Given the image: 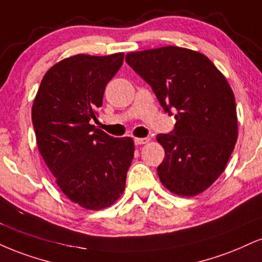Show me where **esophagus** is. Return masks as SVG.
<instances>
[{"label":"esophagus","mask_w":262,"mask_h":262,"mask_svg":"<svg viewBox=\"0 0 262 262\" xmlns=\"http://www.w3.org/2000/svg\"><path fill=\"white\" fill-rule=\"evenodd\" d=\"M149 141H150L149 138H135L134 139L135 145H144L149 143Z\"/></svg>","instance_id":"34e87169"}]
</instances>
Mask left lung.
<instances>
[{
	"mask_svg": "<svg viewBox=\"0 0 262 262\" xmlns=\"http://www.w3.org/2000/svg\"><path fill=\"white\" fill-rule=\"evenodd\" d=\"M125 61L152 88L166 112L174 108V130L159 134L165 159L160 181L179 196L206 190L225 171L238 138L234 94L203 53L178 46L129 52Z\"/></svg>",
	"mask_w": 262,
	"mask_h": 262,
	"instance_id": "1",
	"label": "left lung"
}]
</instances>
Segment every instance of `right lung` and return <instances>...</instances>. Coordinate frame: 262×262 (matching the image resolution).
<instances>
[{"label": "right lung", "instance_id": "right-lung-1", "mask_svg": "<svg viewBox=\"0 0 262 262\" xmlns=\"http://www.w3.org/2000/svg\"><path fill=\"white\" fill-rule=\"evenodd\" d=\"M123 58L119 52L62 59L43 75L31 108L43 161L62 193L86 210H102L121 198L134 157L132 138H112L90 124Z\"/></svg>", "mask_w": 262, "mask_h": 262}]
</instances>
